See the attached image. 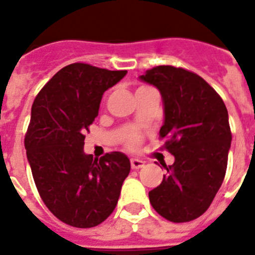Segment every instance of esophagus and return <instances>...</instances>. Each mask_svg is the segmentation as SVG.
Listing matches in <instances>:
<instances>
[{"instance_id": "1", "label": "esophagus", "mask_w": 255, "mask_h": 255, "mask_svg": "<svg viewBox=\"0 0 255 255\" xmlns=\"http://www.w3.org/2000/svg\"><path fill=\"white\" fill-rule=\"evenodd\" d=\"M130 163H131V168H134V170H138V168H141L144 166V162L138 158H131Z\"/></svg>"}]
</instances>
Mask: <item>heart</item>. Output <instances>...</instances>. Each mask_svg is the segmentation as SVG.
<instances>
[{
    "instance_id": "obj_1",
    "label": "heart",
    "mask_w": 255,
    "mask_h": 255,
    "mask_svg": "<svg viewBox=\"0 0 255 255\" xmlns=\"http://www.w3.org/2000/svg\"><path fill=\"white\" fill-rule=\"evenodd\" d=\"M139 140H140V139H139L138 135L131 134L129 138H128V145H129V147H136L139 144Z\"/></svg>"
}]
</instances>
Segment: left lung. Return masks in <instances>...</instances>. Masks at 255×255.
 <instances>
[{
    "instance_id": "left-lung-1",
    "label": "left lung",
    "mask_w": 255,
    "mask_h": 255,
    "mask_svg": "<svg viewBox=\"0 0 255 255\" xmlns=\"http://www.w3.org/2000/svg\"><path fill=\"white\" fill-rule=\"evenodd\" d=\"M139 79L161 93L159 136L175 157L171 166L162 164L167 173L149 202L166 220L189 222L208 209L225 179L233 139L227 108L203 78L181 67H153Z\"/></svg>"
}]
</instances>
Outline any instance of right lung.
Segmentation results:
<instances>
[{
  "label": "right lung",
  "mask_w": 255,
  "mask_h": 255,
  "mask_svg": "<svg viewBox=\"0 0 255 255\" xmlns=\"http://www.w3.org/2000/svg\"><path fill=\"white\" fill-rule=\"evenodd\" d=\"M126 73L67 65L31 106L24 144L33 179L47 208L70 226L102 224L114 212L130 172L124 153H106L100 159L84 153V134L98 116L103 93Z\"/></svg>",
  "instance_id": "obj_1"
}]
</instances>
